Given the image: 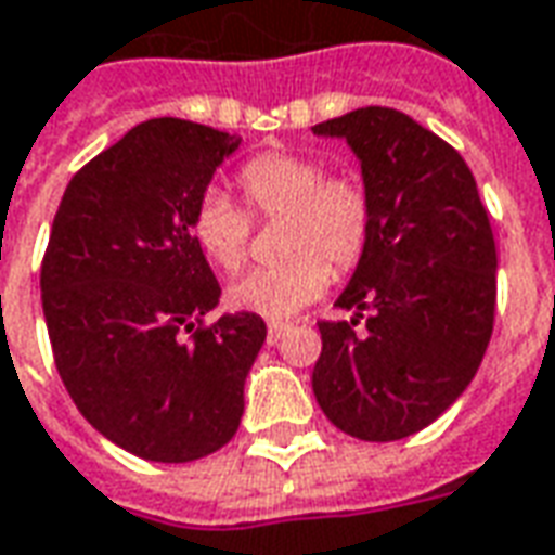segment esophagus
Returning a JSON list of instances; mask_svg holds the SVG:
<instances>
[{
	"mask_svg": "<svg viewBox=\"0 0 555 555\" xmlns=\"http://www.w3.org/2000/svg\"><path fill=\"white\" fill-rule=\"evenodd\" d=\"M288 331H291V324H285V321H273V324L267 327V343L276 345Z\"/></svg>",
	"mask_w": 555,
	"mask_h": 555,
	"instance_id": "1",
	"label": "esophagus"
}]
</instances>
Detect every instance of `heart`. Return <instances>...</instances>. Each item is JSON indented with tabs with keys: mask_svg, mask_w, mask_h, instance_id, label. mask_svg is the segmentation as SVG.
<instances>
[{
	"mask_svg": "<svg viewBox=\"0 0 555 555\" xmlns=\"http://www.w3.org/2000/svg\"><path fill=\"white\" fill-rule=\"evenodd\" d=\"M240 189L261 219L285 216L279 249L285 261L237 276L224 297L231 309L261 318H291L318 300L333 270H351L372 234V201L348 173L324 177V165L304 153H261L240 168ZM251 222L231 197L210 189L192 212V237L219 270H237L249 249Z\"/></svg>",
	"mask_w": 555,
	"mask_h": 555,
	"instance_id": "1",
	"label": "heart"
}]
</instances>
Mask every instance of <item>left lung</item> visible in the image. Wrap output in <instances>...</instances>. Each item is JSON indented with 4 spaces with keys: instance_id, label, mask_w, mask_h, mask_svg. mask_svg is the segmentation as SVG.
I'll list each match as a JSON object with an SVG mask.
<instances>
[{
    "instance_id": "left-lung-1",
    "label": "left lung",
    "mask_w": 555,
    "mask_h": 555,
    "mask_svg": "<svg viewBox=\"0 0 555 555\" xmlns=\"http://www.w3.org/2000/svg\"><path fill=\"white\" fill-rule=\"evenodd\" d=\"M360 162L372 234L339 309L321 321L312 370L321 412L363 441L421 433L475 378L495 315V243L463 156L390 107H358L318 122ZM367 331L353 333L362 312Z\"/></svg>"
}]
</instances>
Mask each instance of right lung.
<instances>
[{"label": "right lung", "instance_id": "add662e5", "mask_svg": "<svg viewBox=\"0 0 555 555\" xmlns=\"http://www.w3.org/2000/svg\"><path fill=\"white\" fill-rule=\"evenodd\" d=\"M237 150L240 134L146 119L77 170L53 219L41 306L62 385L104 439L150 463L234 439L267 339L251 312L191 332L222 297L192 212Z\"/></svg>", "mask_w": 555, "mask_h": 555}]
</instances>
